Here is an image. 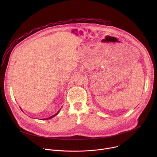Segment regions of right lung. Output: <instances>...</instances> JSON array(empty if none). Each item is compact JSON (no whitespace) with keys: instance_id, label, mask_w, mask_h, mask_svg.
Masks as SVG:
<instances>
[{"instance_id":"obj_1","label":"right lung","mask_w":157,"mask_h":157,"mask_svg":"<svg viewBox=\"0 0 157 157\" xmlns=\"http://www.w3.org/2000/svg\"><path fill=\"white\" fill-rule=\"evenodd\" d=\"M58 113H59V111H58V113H56V114H55V115H53V116H51V117H48V118H47V119H51V118H52V117H55V116H56V115H57V114H58Z\"/></svg>"}]
</instances>
